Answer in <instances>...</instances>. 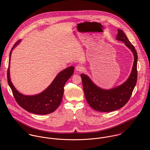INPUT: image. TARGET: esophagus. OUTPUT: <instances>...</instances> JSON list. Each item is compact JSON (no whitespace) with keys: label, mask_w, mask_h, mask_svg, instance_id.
Here are the masks:
<instances>
[{"label":"esophagus","mask_w":150,"mask_h":150,"mask_svg":"<svg viewBox=\"0 0 150 150\" xmlns=\"http://www.w3.org/2000/svg\"><path fill=\"white\" fill-rule=\"evenodd\" d=\"M75 69H76V71L80 72V71H81L83 70V66H82L81 65L78 64V65H77V66H76V68H75Z\"/></svg>","instance_id":"esophagus-1"}]
</instances>
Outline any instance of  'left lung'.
<instances>
[{
    "label": "left lung",
    "mask_w": 150,
    "mask_h": 150,
    "mask_svg": "<svg viewBox=\"0 0 150 150\" xmlns=\"http://www.w3.org/2000/svg\"><path fill=\"white\" fill-rule=\"evenodd\" d=\"M116 39L125 43L133 54L134 62L128 79L120 86L105 89L95 84L87 75L81 74L86 100L91 107L98 111L110 112L124 106L128 102L137 82L136 50L122 30L118 29Z\"/></svg>",
    "instance_id": "1"
}]
</instances>
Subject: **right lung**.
<instances>
[{"instance_id":"right-lung-1","label":"right lung","mask_w":150,"mask_h":150,"mask_svg":"<svg viewBox=\"0 0 150 150\" xmlns=\"http://www.w3.org/2000/svg\"><path fill=\"white\" fill-rule=\"evenodd\" d=\"M21 42L18 40L13 45L9 57L7 70V81L17 103L29 112L39 115H45L56 110L60 105L64 95V86L66 81L73 75L74 67L70 66L60 73L54 79L51 84L42 92L35 95H25L18 92L11 81L10 75V58L13 50Z\"/></svg>"}]
</instances>
